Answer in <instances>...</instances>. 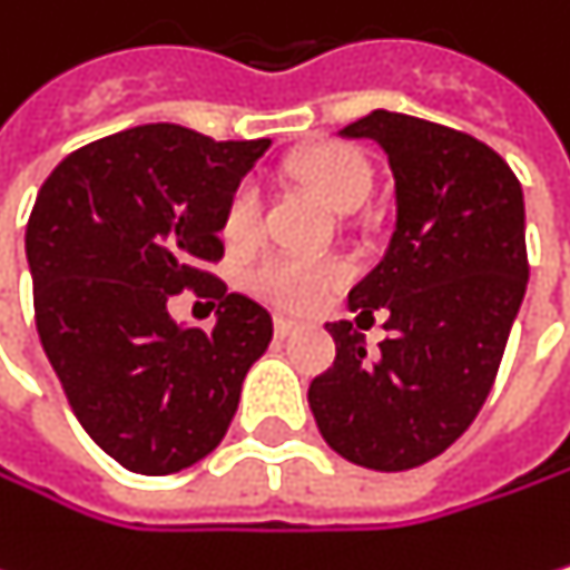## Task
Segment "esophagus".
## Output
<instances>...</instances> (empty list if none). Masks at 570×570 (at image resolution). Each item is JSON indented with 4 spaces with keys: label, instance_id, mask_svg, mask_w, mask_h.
Returning <instances> with one entry per match:
<instances>
[{
    "label": "esophagus",
    "instance_id": "1",
    "mask_svg": "<svg viewBox=\"0 0 570 570\" xmlns=\"http://www.w3.org/2000/svg\"><path fill=\"white\" fill-rule=\"evenodd\" d=\"M273 331H276V337H291V334L297 331V321H291V317H276V321H273Z\"/></svg>",
    "mask_w": 570,
    "mask_h": 570
}]
</instances>
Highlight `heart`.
<instances>
[{"instance_id":"obj_1","label":"heart","mask_w":570,"mask_h":570,"mask_svg":"<svg viewBox=\"0 0 570 570\" xmlns=\"http://www.w3.org/2000/svg\"><path fill=\"white\" fill-rule=\"evenodd\" d=\"M291 175L314 188L331 209L351 213L357 209L372 188V168L354 148L347 145H317L301 151L291 161ZM259 185L253 178H243L233 185L226 206H223V239L229 246H249L259 233ZM246 291L269 301L273 307L283 311H314L321 307L341 283H344V266L327 256H291V253H273L256 259L243 273Z\"/></svg>"}]
</instances>
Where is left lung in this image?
Masks as SVG:
<instances>
[{
    "label": "left lung",
    "instance_id": "left-lung-1",
    "mask_svg": "<svg viewBox=\"0 0 570 570\" xmlns=\"http://www.w3.org/2000/svg\"><path fill=\"white\" fill-rule=\"evenodd\" d=\"M372 138L395 178L385 259L347 294L357 326L390 314L368 355L351 321L327 324L337 357L307 402L344 460L399 473L445 453L483 409L527 291L523 188L473 135L372 110L341 131Z\"/></svg>",
    "mask_w": 570,
    "mask_h": 570
}]
</instances>
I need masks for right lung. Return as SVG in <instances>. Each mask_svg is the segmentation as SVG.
I'll return each instance as SVG.
<instances>
[{
    "label": "right lung",
    "mask_w": 570,
    "mask_h": 570,
    "mask_svg": "<svg viewBox=\"0 0 570 570\" xmlns=\"http://www.w3.org/2000/svg\"><path fill=\"white\" fill-rule=\"evenodd\" d=\"M266 148L141 125L77 148L36 195L26 259L39 341L87 435L131 473L209 456L269 347V314L206 269L223 259L226 198ZM181 289L220 301L213 332L170 321Z\"/></svg>",
    "instance_id": "1"
}]
</instances>
